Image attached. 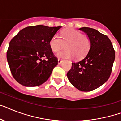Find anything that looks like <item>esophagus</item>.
<instances>
[{"label":"esophagus","mask_w":121,"mask_h":121,"mask_svg":"<svg viewBox=\"0 0 121 121\" xmlns=\"http://www.w3.org/2000/svg\"><path fill=\"white\" fill-rule=\"evenodd\" d=\"M62 61H63V60H61V59H58V63L59 65L61 63H62Z\"/></svg>","instance_id":"obj_1"}]
</instances>
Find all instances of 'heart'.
I'll use <instances>...</instances> for the list:
<instances>
[{"label": "heart", "mask_w": 121, "mask_h": 121, "mask_svg": "<svg viewBox=\"0 0 121 121\" xmlns=\"http://www.w3.org/2000/svg\"><path fill=\"white\" fill-rule=\"evenodd\" d=\"M60 38L57 35H54L50 40V47L53 53L61 50L65 45L66 50L58 54V56L64 58L79 60L84 58L89 52L91 40L88 35L73 28H66L61 32Z\"/></svg>", "instance_id": "b5f03b06"}]
</instances>
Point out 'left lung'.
<instances>
[{
	"label": "left lung",
	"instance_id": "left-lung-1",
	"mask_svg": "<svg viewBox=\"0 0 121 121\" xmlns=\"http://www.w3.org/2000/svg\"><path fill=\"white\" fill-rule=\"evenodd\" d=\"M91 40V47L84 58L73 62L68 78L81 91H91L101 86L109 79L115 60V51L106 35L89 27L80 28Z\"/></svg>",
	"mask_w": 121,
	"mask_h": 121
}]
</instances>
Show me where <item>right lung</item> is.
I'll list each match as a JSON object with an SVG mask.
<instances>
[{
    "label": "right lung",
    "mask_w": 121,
    "mask_h": 121,
    "mask_svg": "<svg viewBox=\"0 0 121 121\" xmlns=\"http://www.w3.org/2000/svg\"><path fill=\"white\" fill-rule=\"evenodd\" d=\"M61 27L42 25L27 26L12 39L7 59L13 77L18 83L33 87L40 86L48 79L58 65V58L49 43Z\"/></svg>",
    "instance_id": "add662e5"
}]
</instances>
